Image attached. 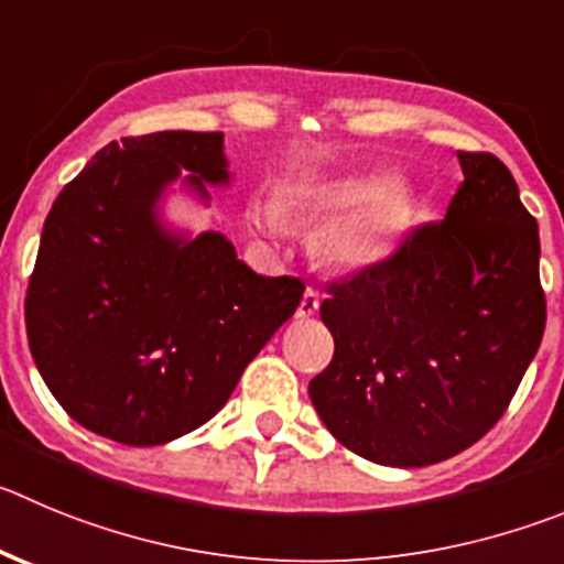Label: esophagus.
<instances>
[{"instance_id": "34e87169", "label": "esophagus", "mask_w": 564, "mask_h": 564, "mask_svg": "<svg viewBox=\"0 0 564 564\" xmlns=\"http://www.w3.org/2000/svg\"><path fill=\"white\" fill-rule=\"evenodd\" d=\"M317 308H319V292L317 289H306V294H303V300H300V306H297V317L300 319L314 317Z\"/></svg>"}]
</instances>
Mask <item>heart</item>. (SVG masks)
Wrapping results in <instances>:
<instances>
[{
  "mask_svg": "<svg viewBox=\"0 0 564 564\" xmlns=\"http://www.w3.org/2000/svg\"><path fill=\"white\" fill-rule=\"evenodd\" d=\"M284 210L306 217L336 214L319 230V256L339 270H365L387 252L398 219L401 199L383 192L370 177H330V181L292 183L281 192V205L272 199H256L247 210V219L256 230L278 236L286 228Z\"/></svg>",
  "mask_w": 564,
  "mask_h": 564,
  "instance_id": "b5f03b06",
  "label": "heart"
}]
</instances>
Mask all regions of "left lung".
<instances>
[{"mask_svg":"<svg viewBox=\"0 0 564 564\" xmlns=\"http://www.w3.org/2000/svg\"><path fill=\"white\" fill-rule=\"evenodd\" d=\"M442 223L325 292L334 359L308 394L330 434L389 467H425L507 412L545 330L536 219L492 152H459Z\"/></svg>","mask_w":564,"mask_h":564,"instance_id":"1","label":"left lung"}]
</instances>
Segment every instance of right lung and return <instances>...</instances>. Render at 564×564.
Masks as SVG:
<instances>
[{"instance_id": "add662e5", "label": "right lung", "mask_w": 564, "mask_h": 564, "mask_svg": "<svg viewBox=\"0 0 564 564\" xmlns=\"http://www.w3.org/2000/svg\"><path fill=\"white\" fill-rule=\"evenodd\" d=\"M188 170L228 183L223 133L110 141L63 186L41 234L24 323L35 367L72 420L122 445H163L228 403L241 372L300 306V278L256 275L223 234L158 223Z\"/></svg>"}]
</instances>
